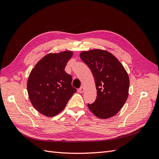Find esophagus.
Returning a JSON list of instances; mask_svg holds the SVG:
<instances>
[{
	"label": "esophagus",
	"instance_id": "34e87169",
	"mask_svg": "<svg viewBox=\"0 0 159 159\" xmlns=\"http://www.w3.org/2000/svg\"><path fill=\"white\" fill-rule=\"evenodd\" d=\"M84 90H85V89H84V86H81V87L78 89V92L80 93H82L84 92Z\"/></svg>",
	"mask_w": 159,
	"mask_h": 159
}]
</instances>
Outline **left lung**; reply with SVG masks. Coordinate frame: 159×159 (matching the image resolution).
I'll return each instance as SVG.
<instances>
[{"mask_svg":"<svg viewBox=\"0 0 159 159\" xmlns=\"http://www.w3.org/2000/svg\"><path fill=\"white\" fill-rule=\"evenodd\" d=\"M80 57L92 72L97 89L95 102L88 104L89 110L100 119L114 116L128 98L129 78L126 70L116 57L105 50L82 52Z\"/></svg>","mask_w":159,"mask_h":159,"instance_id":"1","label":"left lung"}]
</instances>
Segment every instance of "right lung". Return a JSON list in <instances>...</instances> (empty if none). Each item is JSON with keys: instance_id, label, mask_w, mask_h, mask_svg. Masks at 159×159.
<instances>
[{"instance_id": "1", "label": "right lung", "mask_w": 159, "mask_h": 159, "mask_svg": "<svg viewBox=\"0 0 159 159\" xmlns=\"http://www.w3.org/2000/svg\"><path fill=\"white\" fill-rule=\"evenodd\" d=\"M73 52L49 54L38 62L29 75L27 89L30 102L38 112L54 117L63 110L77 89L65 67Z\"/></svg>"}]
</instances>
